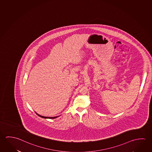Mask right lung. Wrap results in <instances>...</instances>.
I'll list each match as a JSON object with an SVG mask.
<instances>
[{"label":"right lung","instance_id":"add662e5","mask_svg":"<svg viewBox=\"0 0 152 152\" xmlns=\"http://www.w3.org/2000/svg\"><path fill=\"white\" fill-rule=\"evenodd\" d=\"M35 113L36 114H37V115H38L39 117H42V118H45V119H47V118H48V119H54V118H57L58 117H59V116H56V117H45V116H41V115H39L38 113H36L35 111Z\"/></svg>","mask_w":152,"mask_h":152}]
</instances>
